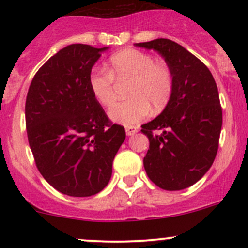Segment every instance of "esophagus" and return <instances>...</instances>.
Segmentation results:
<instances>
[{
	"instance_id": "esophagus-1",
	"label": "esophagus",
	"mask_w": 248,
	"mask_h": 248,
	"mask_svg": "<svg viewBox=\"0 0 248 248\" xmlns=\"http://www.w3.org/2000/svg\"><path fill=\"white\" fill-rule=\"evenodd\" d=\"M136 132H138V127H135V126H128V127H126V134H127L128 136L134 135V134H135Z\"/></svg>"
}]
</instances>
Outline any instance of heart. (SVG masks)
I'll return each instance as SVG.
<instances>
[{"instance_id": "heart-1", "label": "heart", "mask_w": 248, "mask_h": 248, "mask_svg": "<svg viewBox=\"0 0 248 248\" xmlns=\"http://www.w3.org/2000/svg\"><path fill=\"white\" fill-rule=\"evenodd\" d=\"M114 80L130 81L127 87L129 98L113 105L108 116L127 127L147 118L152 107L154 110L163 109L172 94L173 78L169 66L140 50H122L110 57L106 70L91 71L88 86L102 106H109L115 100Z\"/></svg>"}]
</instances>
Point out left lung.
I'll return each mask as SVG.
<instances>
[{"label": "left lung", "instance_id": "obj_1", "mask_svg": "<svg viewBox=\"0 0 248 248\" xmlns=\"http://www.w3.org/2000/svg\"><path fill=\"white\" fill-rule=\"evenodd\" d=\"M134 45L157 51L173 78L167 106L142 124L141 132L149 139L144 169L161 189L183 190L205 175L217 155L223 124L217 85L205 65L177 43L157 38ZM156 129L162 134L154 136Z\"/></svg>", "mask_w": 248, "mask_h": 248}]
</instances>
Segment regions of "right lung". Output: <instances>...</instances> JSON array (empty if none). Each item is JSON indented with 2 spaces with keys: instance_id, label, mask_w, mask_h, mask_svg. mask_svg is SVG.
Wrapping results in <instances>:
<instances>
[{
  "instance_id": "obj_1",
  "label": "right lung",
  "mask_w": 248,
  "mask_h": 248,
  "mask_svg": "<svg viewBox=\"0 0 248 248\" xmlns=\"http://www.w3.org/2000/svg\"><path fill=\"white\" fill-rule=\"evenodd\" d=\"M109 46L71 44L37 71L25 101L30 149L45 181L64 195L100 192L126 139L112 124L88 86V76Z\"/></svg>"
}]
</instances>
